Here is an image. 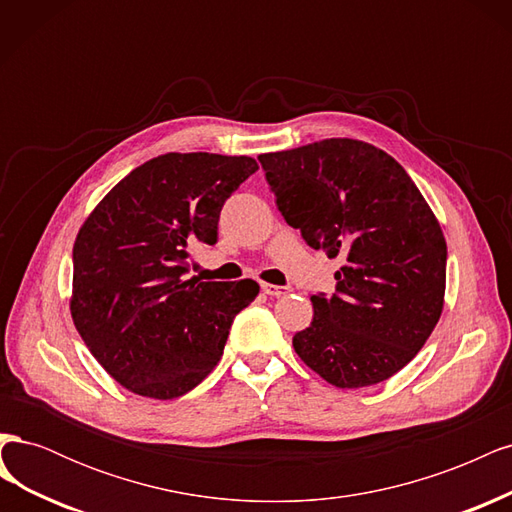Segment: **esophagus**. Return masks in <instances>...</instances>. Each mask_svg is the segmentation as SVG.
<instances>
[{
    "instance_id": "34e87169",
    "label": "esophagus",
    "mask_w": 512,
    "mask_h": 512,
    "mask_svg": "<svg viewBox=\"0 0 512 512\" xmlns=\"http://www.w3.org/2000/svg\"><path fill=\"white\" fill-rule=\"evenodd\" d=\"M260 288H262V292L269 294V297H282V294L288 292V288H284V286H275V284H267V282H262Z\"/></svg>"
}]
</instances>
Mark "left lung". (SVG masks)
I'll return each mask as SVG.
<instances>
[{"instance_id": "left-lung-1", "label": "left lung", "mask_w": 512, "mask_h": 512, "mask_svg": "<svg viewBox=\"0 0 512 512\" xmlns=\"http://www.w3.org/2000/svg\"><path fill=\"white\" fill-rule=\"evenodd\" d=\"M284 220L342 258L335 294H314L294 352L337 389L389 380L436 327L446 241L414 181L389 153L354 138L258 156Z\"/></svg>"}]
</instances>
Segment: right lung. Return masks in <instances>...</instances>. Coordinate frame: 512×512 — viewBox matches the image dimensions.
<instances>
[{
    "label": "right lung",
    "mask_w": 512,
    "mask_h": 512,
    "mask_svg": "<svg viewBox=\"0 0 512 512\" xmlns=\"http://www.w3.org/2000/svg\"><path fill=\"white\" fill-rule=\"evenodd\" d=\"M256 170L247 156L164 153L123 177L83 222L70 314L128 391L175 399L220 363L232 320L260 286L188 280L190 256L218 241L226 198Z\"/></svg>",
    "instance_id": "right-lung-1"
}]
</instances>
